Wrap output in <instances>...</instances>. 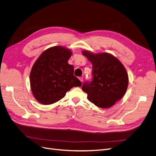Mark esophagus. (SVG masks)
Instances as JSON below:
<instances>
[{
  "mask_svg": "<svg viewBox=\"0 0 156 156\" xmlns=\"http://www.w3.org/2000/svg\"><path fill=\"white\" fill-rule=\"evenodd\" d=\"M79 80H80V82H81L82 83L83 81V77H80V78H79Z\"/></svg>",
  "mask_w": 156,
  "mask_h": 156,
  "instance_id": "34e87169",
  "label": "esophagus"
}]
</instances>
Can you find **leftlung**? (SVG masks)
I'll return each mask as SVG.
<instances>
[{
  "instance_id": "8db88e82",
  "label": "left lung",
  "mask_w": 156,
  "mask_h": 156,
  "mask_svg": "<svg viewBox=\"0 0 156 156\" xmlns=\"http://www.w3.org/2000/svg\"><path fill=\"white\" fill-rule=\"evenodd\" d=\"M82 55L93 65V80L85 82L82 90L96 106L111 107L122 99L127 89L129 76L125 67L117 58L107 53L94 54L84 50Z\"/></svg>"
}]
</instances>
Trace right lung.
<instances>
[{
    "instance_id": "add662e5",
    "label": "right lung",
    "mask_w": 156,
    "mask_h": 156,
    "mask_svg": "<svg viewBox=\"0 0 156 156\" xmlns=\"http://www.w3.org/2000/svg\"><path fill=\"white\" fill-rule=\"evenodd\" d=\"M71 55L70 49L54 46L44 51L34 62L30 73V86L39 103L53 104L73 87L82 85L73 75V66L68 63Z\"/></svg>"
}]
</instances>
